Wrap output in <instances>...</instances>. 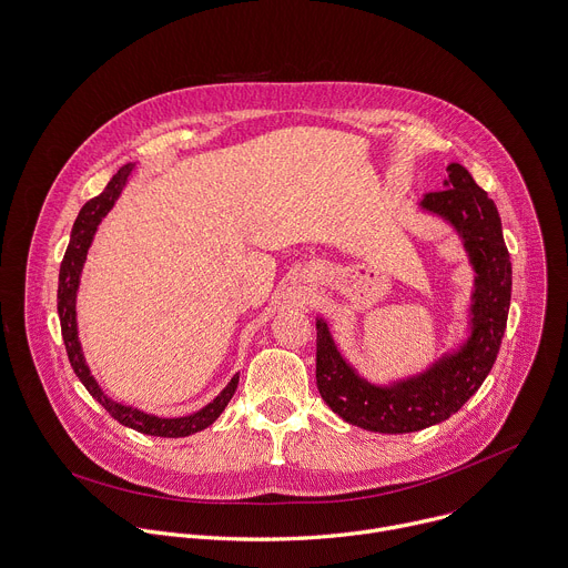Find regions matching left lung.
<instances>
[{
    "instance_id": "obj_1",
    "label": "left lung",
    "mask_w": 568,
    "mask_h": 568,
    "mask_svg": "<svg viewBox=\"0 0 568 568\" xmlns=\"http://www.w3.org/2000/svg\"><path fill=\"white\" fill-rule=\"evenodd\" d=\"M445 191L420 200L460 237L474 270L467 337L423 373L373 384L339 353L328 323L316 318V386L346 423L377 434H409L454 416L495 366L506 333L513 265L497 204L460 164L447 166Z\"/></svg>"
}]
</instances>
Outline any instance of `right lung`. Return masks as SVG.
<instances>
[{
	"instance_id": "1",
	"label": "right lung",
	"mask_w": 568,
	"mask_h": 568,
	"mask_svg": "<svg viewBox=\"0 0 568 568\" xmlns=\"http://www.w3.org/2000/svg\"><path fill=\"white\" fill-rule=\"evenodd\" d=\"M134 171V164H125L116 171V175L108 182L105 191L97 197H92L83 209H80L73 229H71V237H69V247L64 252L62 265H60V276H58V314H60V328H62V339H64V348L71 362V368L75 373V377L83 382V386L90 390V395L101 402L103 407L108 409V414L119 420L121 425L141 432L145 436H159V438H184L191 434H197L202 429H206L209 425H213L220 414L224 412V407L229 404V399L233 397L235 388H237V379L240 375L235 373L231 377V382L220 390L217 397H213L206 407H202L200 412L191 414V416H182V418H159L152 414H145L141 409L128 407V404L114 402L112 397L105 395V390L99 386L97 377L92 375L83 348H80L78 342V321H75V296H78V285H80V274H83V265L88 261V252L92 247L94 233L99 229V224L103 222V217L112 211V206L116 204L121 191L125 189L130 175Z\"/></svg>"
}]
</instances>
